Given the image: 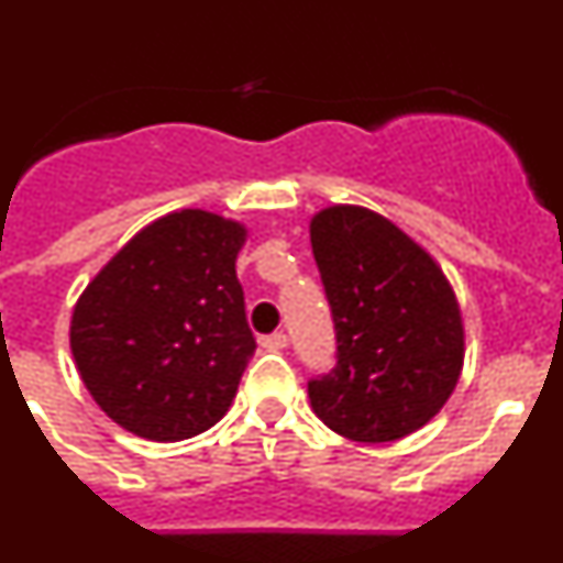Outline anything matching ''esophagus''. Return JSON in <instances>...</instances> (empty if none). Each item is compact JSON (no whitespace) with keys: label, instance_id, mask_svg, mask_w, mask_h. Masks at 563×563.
<instances>
[{"label":"esophagus","instance_id":"1","mask_svg":"<svg viewBox=\"0 0 563 563\" xmlns=\"http://www.w3.org/2000/svg\"><path fill=\"white\" fill-rule=\"evenodd\" d=\"M287 341H290V338H287L285 332H282V330H278V332H271V335H262V338H258V343H262V346H265V350H271V352L285 350Z\"/></svg>","mask_w":563,"mask_h":563}]
</instances>
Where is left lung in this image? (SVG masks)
Returning a JSON list of instances; mask_svg holds the SVG:
<instances>
[{
  "label": "left lung",
  "mask_w": 563,
  "mask_h": 563,
  "mask_svg": "<svg viewBox=\"0 0 563 563\" xmlns=\"http://www.w3.org/2000/svg\"><path fill=\"white\" fill-rule=\"evenodd\" d=\"M335 324V366L307 383L312 411L355 442L422 429L460 380L465 335L434 258L386 217L332 206L310 225Z\"/></svg>",
  "instance_id": "8db88e82"
}]
</instances>
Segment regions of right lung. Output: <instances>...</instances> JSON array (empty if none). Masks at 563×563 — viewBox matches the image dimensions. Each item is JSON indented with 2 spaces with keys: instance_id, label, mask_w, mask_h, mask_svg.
Here are the masks:
<instances>
[{
  "instance_id": "right-lung-1",
  "label": "right lung",
  "mask_w": 563,
  "mask_h": 563,
  "mask_svg": "<svg viewBox=\"0 0 563 563\" xmlns=\"http://www.w3.org/2000/svg\"><path fill=\"white\" fill-rule=\"evenodd\" d=\"M242 245L239 222L186 208L143 228L89 282L69 346L118 426L177 442L222 420L256 350L236 278Z\"/></svg>"
}]
</instances>
